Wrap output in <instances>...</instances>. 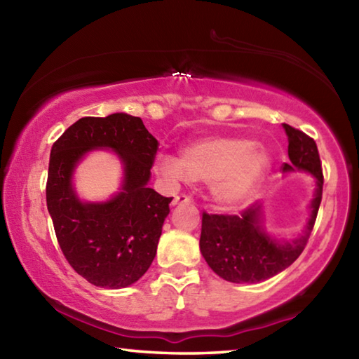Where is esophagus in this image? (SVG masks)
<instances>
[{"label":"esophagus","instance_id":"obj_1","mask_svg":"<svg viewBox=\"0 0 359 359\" xmlns=\"http://www.w3.org/2000/svg\"><path fill=\"white\" fill-rule=\"evenodd\" d=\"M190 201H191V199H190V196H187V194H177V196H174L171 204L179 205V204H188Z\"/></svg>","mask_w":359,"mask_h":359}]
</instances>
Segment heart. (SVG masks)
Listing matches in <instances>:
<instances>
[{
    "label": "heart",
    "mask_w": 359,
    "mask_h": 359,
    "mask_svg": "<svg viewBox=\"0 0 359 359\" xmlns=\"http://www.w3.org/2000/svg\"><path fill=\"white\" fill-rule=\"evenodd\" d=\"M156 169L171 180L205 182L220 208L234 209L258 191L271 158L250 137L210 136L185 145L180 158L158 155Z\"/></svg>",
    "instance_id": "1"
}]
</instances>
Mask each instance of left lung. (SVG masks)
I'll return each instance as SVG.
<instances>
[{
  "label": "left lung",
  "mask_w": 359,
  "mask_h": 359,
  "mask_svg": "<svg viewBox=\"0 0 359 359\" xmlns=\"http://www.w3.org/2000/svg\"><path fill=\"white\" fill-rule=\"evenodd\" d=\"M288 136L290 163L283 172L304 171L315 177L311 215L304 233L293 241H277L263 226L261 204H253L241 215L203 214L199 248L212 271L233 283H258L287 269L302 253L311 238L323 193V171L317 144L306 133L283 123Z\"/></svg>",
  "instance_id": "1"
}]
</instances>
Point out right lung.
I'll list each match as a JSON object with an SVG mask.
<instances>
[{"mask_svg":"<svg viewBox=\"0 0 359 359\" xmlns=\"http://www.w3.org/2000/svg\"><path fill=\"white\" fill-rule=\"evenodd\" d=\"M96 148L118 154L124 180L107 202L83 203L72 187V174ZM156 150L158 141L142 120L123 112L77 120L52 145L46 187L48 214L65 258L95 287H130L155 258L172 201L147 185Z\"/></svg>","mask_w":359,"mask_h":359,"instance_id":"add662e5","label":"right lung"}]
</instances>
